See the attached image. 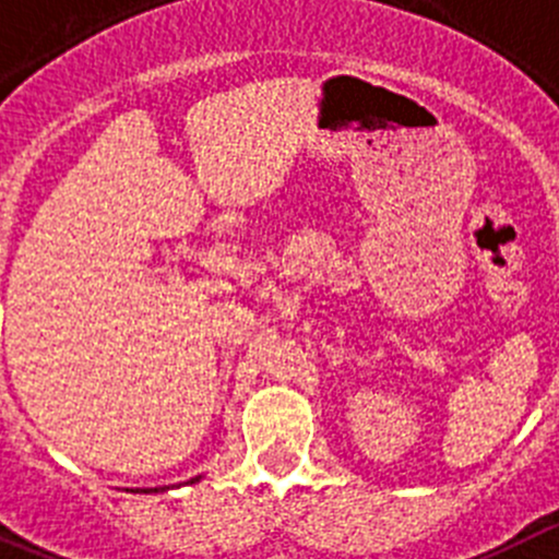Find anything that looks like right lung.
<instances>
[{
    "mask_svg": "<svg viewBox=\"0 0 559 559\" xmlns=\"http://www.w3.org/2000/svg\"><path fill=\"white\" fill-rule=\"evenodd\" d=\"M197 480H200V477H191L189 483H197ZM145 491H164V488H145Z\"/></svg>",
    "mask_w": 559,
    "mask_h": 559,
    "instance_id": "1",
    "label": "right lung"
}]
</instances>
